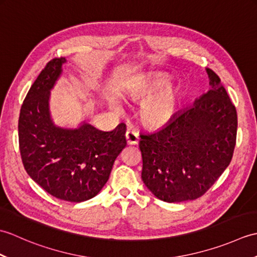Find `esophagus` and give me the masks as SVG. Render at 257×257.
<instances>
[{
    "label": "esophagus",
    "mask_w": 257,
    "mask_h": 257,
    "mask_svg": "<svg viewBox=\"0 0 257 257\" xmlns=\"http://www.w3.org/2000/svg\"><path fill=\"white\" fill-rule=\"evenodd\" d=\"M125 140H127L128 145H137L139 141L138 134L134 132V130H127V133H125Z\"/></svg>",
    "instance_id": "esophagus-1"
}]
</instances>
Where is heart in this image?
I'll list each match as a JSON object with an SVG mask.
<instances>
[{"label":"heart","mask_w":257,"mask_h":257,"mask_svg":"<svg viewBox=\"0 0 257 257\" xmlns=\"http://www.w3.org/2000/svg\"><path fill=\"white\" fill-rule=\"evenodd\" d=\"M136 98H148L140 109V116L146 123L163 125L169 122L177 111L180 101L179 90L173 86H168L167 79L147 81L133 91ZM116 107V103H112Z\"/></svg>","instance_id":"1"}]
</instances>
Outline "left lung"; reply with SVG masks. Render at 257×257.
Here are the masks:
<instances>
[{
	"instance_id": "8db88e82",
	"label": "left lung",
	"mask_w": 257,
	"mask_h": 257,
	"mask_svg": "<svg viewBox=\"0 0 257 257\" xmlns=\"http://www.w3.org/2000/svg\"><path fill=\"white\" fill-rule=\"evenodd\" d=\"M211 89L173 114L159 130L141 134V178L165 202L195 200L209 190L232 160L237 114L221 79L206 68Z\"/></svg>"
}]
</instances>
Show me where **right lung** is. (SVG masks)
Returning <instances> with one entry per match:
<instances>
[{"label":"right lung","mask_w":257,"mask_h":257,"mask_svg":"<svg viewBox=\"0 0 257 257\" xmlns=\"http://www.w3.org/2000/svg\"><path fill=\"white\" fill-rule=\"evenodd\" d=\"M66 58H54L32 85L21 108L19 143L27 174L46 192L69 202L99 193L113 162L127 145L125 124L101 132L83 121L77 128L59 127L50 111L51 90Z\"/></svg>","instance_id":"add662e5"}]
</instances>
